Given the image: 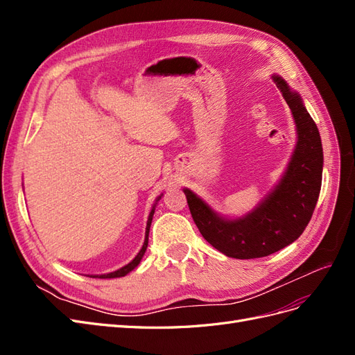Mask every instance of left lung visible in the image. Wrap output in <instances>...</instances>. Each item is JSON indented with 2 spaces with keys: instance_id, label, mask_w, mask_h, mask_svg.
I'll return each mask as SVG.
<instances>
[{
  "instance_id": "8db88e82",
  "label": "left lung",
  "mask_w": 355,
  "mask_h": 355,
  "mask_svg": "<svg viewBox=\"0 0 355 355\" xmlns=\"http://www.w3.org/2000/svg\"><path fill=\"white\" fill-rule=\"evenodd\" d=\"M292 111L297 142L292 159L278 185L243 218L225 219L214 213L191 189L185 188L188 206L204 240L235 259L270 256L300 237L313 216L323 175V146L317 124L300 96L272 75Z\"/></svg>"
}]
</instances>
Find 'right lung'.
<instances>
[{
    "label": "right lung",
    "instance_id": "1",
    "mask_svg": "<svg viewBox=\"0 0 355 355\" xmlns=\"http://www.w3.org/2000/svg\"><path fill=\"white\" fill-rule=\"evenodd\" d=\"M161 196H163V194H161ZM161 196L157 198V201L161 198ZM154 211H155V204H154V206H153V209H151V213H149V216H148V222H146V231H145V241H144V245H142V249L139 250V253L136 254L135 259H133L130 263H127L125 266L120 268V270H116V271H114V272H110V274H102V275H90V277H99V278H116V277H124V275H127V274L130 272V271H133L135 268H136L139 263H141L142 257H144V254H145V252H146V247H148V235H149V228H151V222H153Z\"/></svg>",
    "mask_w": 355,
    "mask_h": 355
}]
</instances>
